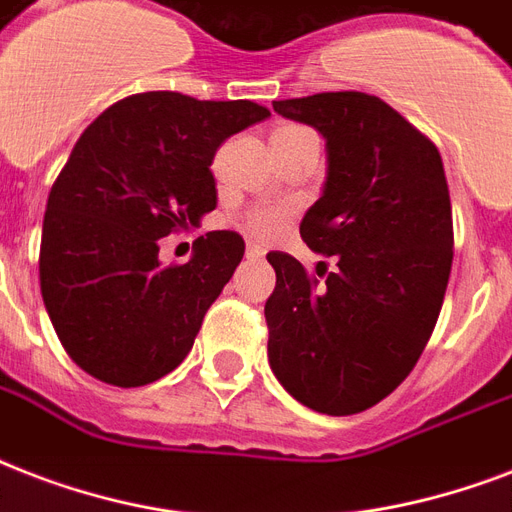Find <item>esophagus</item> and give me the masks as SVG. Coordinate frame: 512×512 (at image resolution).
I'll list each match as a JSON object with an SVG mask.
<instances>
[{"label":"esophagus","mask_w":512,"mask_h":512,"mask_svg":"<svg viewBox=\"0 0 512 512\" xmlns=\"http://www.w3.org/2000/svg\"><path fill=\"white\" fill-rule=\"evenodd\" d=\"M264 248H261V245H256V243H248L245 245V256H248V259L251 261H259V259H264Z\"/></svg>","instance_id":"esophagus-1"}]
</instances>
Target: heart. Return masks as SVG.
Segmentation results:
<instances>
[{
  "label": "heart",
  "instance_id": "1",
  "mask_svg": "<svg viewBox=\"0 0 512 512\" xmlns=\"http://www.w3.org/2000/svg\"><path fill=\"white\" fill-rule=\"evenodd\" d=\"M293 130H304L299 125H283V128L275 130V136H283V133H293ZM248 221V227L256 237H275L280 235L288 224V211L285 208H275V205H259V208H253L245 216Z\"/></svg>",
  "mask_w": 512,
  "mask_h": 512
}]
</instances>
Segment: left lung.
Segmentation results:
<instances>
[{"instance_id":"left-lung-1","label":"left lung","mask_w":512,"mask_h":512,"mask_svg":"<svg viewBox=\"0 0 512 512\" xmlns=\"http://www.w3.org/2000/svg\"><path fill=\"white\" fill-rule=\"evenodd\" d=\"M272 106L326 138V184L299 232L336 267L320 261L318 281L288 253H267L269 366L312 411L360 414L411 374L441 312L454 259L441 152L376 95Z\"/></svg>"}]
</instances>
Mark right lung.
Wrapping results in <instances>:
<instances>
[{"label": "right lung", "mask_w": 512, "mask_h": 512, "mask_svg": "<svg viewBox=\"0 0 512 512\" xmlns=\"http://www.w3.org/2000/svg\"><path fill=\"white\" fill-rule=\"evenodd\" d=\"M267 117L253 101L152 90L112 104L79 136L47 197L39 285L82 371L141 387L189 355L245 243L229 229L208 232L186 264L162 267L160 237L216 208V149Z\"/></svg>", "instance_id": "add662e5"}]
</instances>
